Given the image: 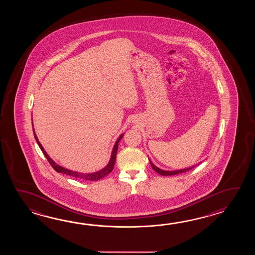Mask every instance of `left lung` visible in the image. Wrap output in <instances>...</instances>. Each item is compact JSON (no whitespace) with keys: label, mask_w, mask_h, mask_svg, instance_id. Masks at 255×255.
Segmentation results:
<instances>
[{"label":"left lung","mask_w":255,"mask_h":255,"mask_svg":"<svg viewBox=\"0 0 255 255\" xmlns=\"http://www.w3.org/2000/svg\"><path fill=\"white\" fill-rule=\"evenodd\" d=\"M149 162H150L152 168H153L156 172H157L158 174H160V175H162V176H172V175L183 173V172H186V171H188V170H190L191 168H194V167H196L197 165H199V164H196V165H193V166L189 167V168H181V169H176V170H164V169L157 168V166H155L150 159H149Z\"/></svg>","instance_id":"8db88e82"}]
</instances>
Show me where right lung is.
Wrapping results in <instances>:
<instances>
[{
  "mask_svg": "<svg viewBox=\"0 0 255 255\" xmlns=\"http://www.w3.org/2000/svg\"><path fill=\"white\" fill-rule=\"evenodd\" d=\"M33 135L35 137V140L37 142L38 146H40L41 150L43 151V155L45 156V157L47 158L48 162L50 163V165L53 167L55 171H57L58 173L66 174V175H69L71 177H74L76 179H83V180H91V181H96V180H99V179H103L104 177H106L107 175H109L114 168L115 162H116V157H117V153H118V148H119V143H120V139L123 137L124 134H121L119 136V138L116 141L114 146H113V149H112V153H111V157L109 159V162L108 163V165L105 167V168L96 171V172H92V173H82V172H77V171H73L71 169H67V168H64L62 166H60L58 164L54 162V160L49 157L48 154L46 153V151L44 150L43 146L41 145V143L39 142L38 137L34 132L33 129Z\"/></svg>",
  "mask_w": 255,
  "mask_h": 255,
  "instance_id": "obj_1",
  "label": "right lung"
}]
</instances>
